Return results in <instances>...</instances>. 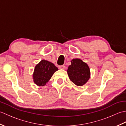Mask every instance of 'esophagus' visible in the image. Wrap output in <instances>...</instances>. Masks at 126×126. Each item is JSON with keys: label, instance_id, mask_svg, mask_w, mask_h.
<instances>
[{"label": "esophagus", "instance_id": "1", "mask_svg": "<svg viewBox=\"0 0 126 126\" xmlns=\"http://www.w3.org/2000/svg\"><path fill=\"white\" fill-rule=\"evenodd\" d=\"M58 68L60 69H65V66L64 65H60V66H59Z\"/></svg>", "mask_w": 126, "mask_h": 126}]
</instances>
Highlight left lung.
<instances>
[{"mask_svg": "<svg viewBox=\"0 0 126 126\" xmlns=\"http://www.w3.org/2000/svg\"><path fill=\"white\" fill-rule=\"evenodd\" d=\"M71 63L67 70L69 79L77 86H82L90 79V71L89 66L87 63L79 58L72 60Z\"/></svg>", "mask_w": 126, "mask_h": 126, "instance_id": "obj_1", "label": "left lung"}]
</instances>
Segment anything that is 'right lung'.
<instances>
[{
	"mask_svg": "<svg viewBox=\"0 0 126 126\" xmlns=\"http://www.w3.org/2000/svg\"><path fill=\"white\" fill-rule=\"evenodd\" d=\"M58 68L51 62L42 60L34 68L33 79L34 83L38 86H44L49 82Z\"/></svg>",
	"mask_w": 126,
	"mask_h": 126,
	"instance_id": "obj_1",
	"label": "right lung"
}]
</instances>
